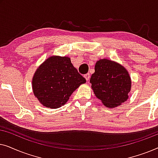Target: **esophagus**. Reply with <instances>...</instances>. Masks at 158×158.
I'll list each match as a JSON object with an SVG mask.
<instances>
[{
  "mask_svg": "<svg viewBox=\"0 0 158 158\" xmlns=\"http://www.w3.org/2000/svg\"><path fill=\"white\" fill-rule=\"evenodd\" d=\"M84 77H85V78L86 81H89L90 77V75L89 73H87V74H85V75H84Z\"/></svg>",
  "mask_w": 158,
  "mask_h": 158,
  "instance_id": "1",
  "label": "esophagus"
}]
</instances>
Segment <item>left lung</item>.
Masks as SVG:
<instances>
[{"label":"left lung","instance_id":"1","mask_svg":"<svg viewBox=\"0 0 158 158\" xmlns=\"http://www.w3.org/2000/svg\"><path fill=\"white\" fill-rule=\"evenodd\" d=\"M90 83L96 96L108 108L126 101L131 90V78L126 69L111 60H98Z\"/></svg>","mask_w":158,"mask_h":158}]
</instances>
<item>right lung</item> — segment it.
Instances as JSON below:
<instances>
[{
    "instance_id": "right-lung-1",
    "label": "right lung",
    "mask_w": 158,
    "mask_h": 158,
    "mask_svg": "<svg viewBox=\"0 0 158 158\" xmlns=\"http://www.w3.org/2000/svg\"><path fill=\"white\" fill-rule=\"evenodd\" d=\"M85 79L67 57L53 56L39 67L32 80L34 96L43 106L57 109L68 101L71 94Z\"/></svg>"
}]
</instances>
